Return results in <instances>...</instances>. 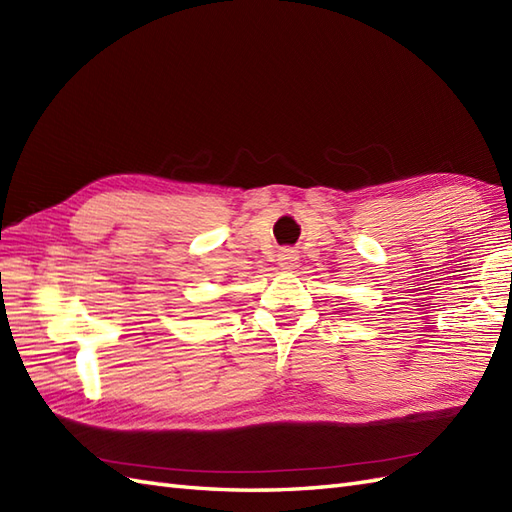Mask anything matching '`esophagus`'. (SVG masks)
Masks as SVG:
<instances>
[{"instance_id":"1","label":"esophagus","mask_w":512,"mask_h":512,"mask_svg":"<svg viewBox=\"0 0 512 512\" xmlns=\"http://www.w3.org/2000/svg\"><path fill=\"white\" fill-rule=\"evenodd\" d=\"M277 261L283 270H294L298 266V253L294 251V248H285V251L279 253Z\"/></svg>"}]
</instances>
